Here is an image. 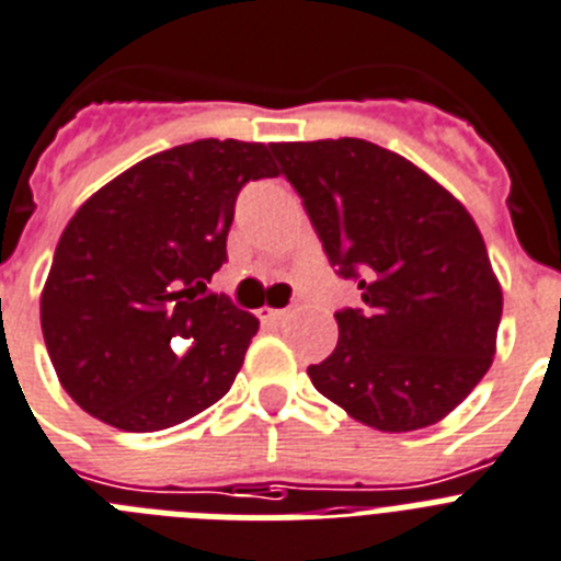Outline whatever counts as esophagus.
<instances>
[{
  "instance_id": "esophagus-1",
  "label": "esophagus",
  "mask_w": 561,
  "mask_h": 561,
  "mask_svg": "<svg viewBox=\"0 0 561 561\" xmlns=\"http://www.w3.org/2000/svg\"><path fill=\"white\" fill-rule=\"evenodd\" d=\"M289 309H272V306H263V309H257V318L263 320V323H272V327H277V323H284L286 318H289Z\"/></svg>"
}]
</instances>
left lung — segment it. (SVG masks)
Segmentation results:
<instances>
[{
	"label": "left lung",
	"mask_w": 561,
	"mask_h": 561,
	"mask_svg": "<svg viewBox=\"0 0 561 561\" xmlns=\"http://www.w3.org/2000/svg\"><path fill=\"white\" fill-rule=\"evenodd\" d=\"M363 309L337 312L314 389L368 428L448 417L496 354L502 286L480 227L409 158L363 138L270 144Z\"/></svg>",
	"instance_id": "obj_1"
}]
</instances>
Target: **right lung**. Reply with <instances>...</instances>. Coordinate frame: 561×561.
<instances>
[{
  "mask_svg": "<svg viewBox=\"0 0 561 561\" xmlns=\"http://www.w3.org/2000/svg\"><path fill=\"white\" fill-rule=\"evenodd\" d=\"M275 175L266 144L204 138L144 158L76 209L39 309L61 389L90 417L147 434L227 394L261 323L204 291L241 186Z\"/></svg>",
  "mask_w": 561,
  "mask_h": 561,
  "instance_id": "1",
  "label": "right lung"
}]
</instances>
